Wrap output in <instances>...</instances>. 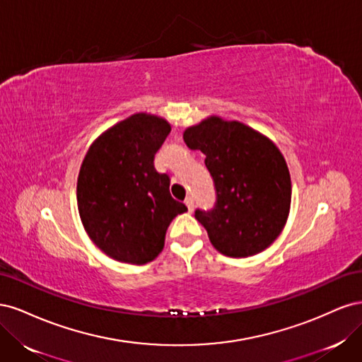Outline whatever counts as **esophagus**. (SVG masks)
I'll use <instances>...</instances> for the list:
<instances>
[{
    "label": "esophagus",
    "instance_id": "esophagus-1",
    "mask_svg": "<svg viewBox=\"0 0 362 362\" xmlns=\"http://www.w3.org/2000/svg\"><path fill=\"white\" fill-rule=\"evenodd\" d=\"M185 205H187L189 211L192 213V211H193V208H194V201H193L192 196H187V198H185Z\"/></svg>",
    "mask_w": 362,
    "mask_h": 362
}]
</instances>
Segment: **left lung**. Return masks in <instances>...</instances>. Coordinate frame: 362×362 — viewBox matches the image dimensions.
Wrapping results in <instances>:
<instances>
[{"instance_id":"8db88e82","label":"left lung","mask_w":362,"mask_h":362,"mask_svg":"<svg viewBox=\"0 0 362 362\" xmlns=\"http://www.w3.org/2000/svg\"><path fill=\"white\" fill-rule=\"evenodd\" d=\"M190 149L205 154L216 189L211 210H196L221 254L243 258L267 249L287 222L291 180L270 139L237 120L211 116L184 131Z\"/></svg>"}]
</instances>
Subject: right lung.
Returning a JSON list of instances; mask_svg holds the SVG:
<instances>
[{
	"mask_svg": "<svg viewBox=\"0 0 362 362\" xmlns=\"http://www.w3.org/2000/svg\"><path fill=\"white\" fill-rule=\"evenodd\" d=\"M169 133L168 120L136 113L98 137L83 160L76 182L81 222L116 261L140 266L157 258L170 222L187 211L170 196L169 175L154 168Z\"/></svg>",
	"mask_w": 362,
	"mask_h": 362,
	"instance_id": "obj_1",
	"label": "right lung"
}]
</instances>
